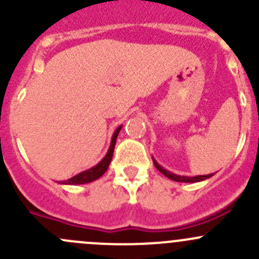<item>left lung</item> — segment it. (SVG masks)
<instances>
[{
    "instance_id": "1",
    "label": "left lung",
    "mask_w": 259,
    "mask_h": 259,
    "mask_svg": "<svg viewBox=\"0 0 259 259\" xmlns=\"http://www.w3.org/2000/svg\"><path fill=\"white\" fill-rule=\"evenodd\" d=\"M153 163H154V165H155V168L158 169V170L160 171L161 174H164V176H165L166 178L174 180V182H183V183L202 182V180H205V179L210 178V177L213 176V174H207V176H197V177H180V176H177V174H174V173H170V171L165 170V169H164L163 166H160L158 163H156L155 159H153Z\"/></svg>"
}]
</instances>
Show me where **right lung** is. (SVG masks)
Segmentation results:
<instances>
[{"label":"right lung","mask_w":259,"mask_h":259,"mask_svg":"<svg viewBox=\"0 0 259 259\" xmlns=\"http://www.w3.org/2000/svg\"><path fill=\"white\" fill-rule=\"evenodd\" d=\"M120 130H121V125H120V126L115 130L113 139H111L110 148H109L108 153H106V155L104 156L103 160H101L100 163L96 164V165L93 166V168L88 169V170L82 171V173H79L77 176L72 177V178L64 180V182H59V183H61V184H70V185L86 184V183H91V182H94V180L100 178V177L103 176L106 170H108L109 164H110L111 158H113L114 148H115V144H116V138H117V135H119Z\"/></svg>","instance_id":"obj_1"}]
</instances>
